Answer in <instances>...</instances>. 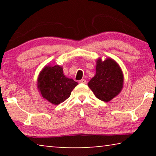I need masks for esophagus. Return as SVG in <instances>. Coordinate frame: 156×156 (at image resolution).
<instances>
[{
	"mask_svg": "<svg viewBox=\"0 0 156 156\" xmlns=\"http://www.w3.org/2000/svg\"><path fill=\"white\" fill-rule=\"evenodd\" d=\"M80 83H83V84H87V81L85 80H80Z\"/></svg>",
	"mask_w": 156,
	"mask_h": 156,
	"instance_id": "obj_1",
	"label": "esophagus"
}]
</instances>
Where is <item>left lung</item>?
Segmentation results:
<instances>
[{
  "instance_id": "8db88e82",
  "label": "left lung",
  "mask_w": 156,
  "mask_h": 156,
  "mask_svg": "<svg viewBox=\"0 0 156 156\" xmlns=\"http://www.w3.org/2000/svg\"><path fill=\"white\" fill-rule=\"evenodd\" d=\"M123 84V75L119 64L113 59L97 60L96 74L88 86L98 99L108 102L121 92Z\"/></svg>"
}]
</instances>
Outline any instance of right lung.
<instances>
[{
	"mask_svg": "<svg viewBox=\"0 0 156 156\" xmlns=\"http://www.w3.org/2000/svg\"><path fill=\"white\" fill-rule=\"evenodd\" d=\"M78 83L66 77L59 65L45 66L40 72L37 88L42 97L55 105H58L69 97Z\"/></svg>",
	"mask_w": 156,
	"mask_h": 156,
	"instance_id": "1",
	"label": "right lung"
}]
</instances>
